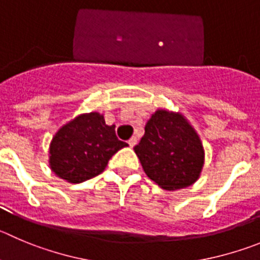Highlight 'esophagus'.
Listing matches in <instances>:
<instances>
[{
    "label": "esophagus",
    "mask_w": 260,
    "mask_h": 260,
    "mask_svg": "<svg viewBox=\"0 0 260 260\" xmlns=\"http://www.w3.org/2000/svg\"><path fill=\"white\" fill-rule=\"evenodd\" d=\"M128 145H129L131 147H135L136 145H137V138H136V137L131 138L129 141H128Z\"/></svg>",
    "instance_id": "esophagus-1"
}]
</instances>
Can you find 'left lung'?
Returning a JSON list of instances; mask_svg holds the SVG:
<instances>
[{
	"label": "left lung",
	"instance_id": "1",
	"mask_svg": "<svg viewBox=\"0 0 260 260\" xmlns=\"http://www.w3.org/2000/svg\"><path fill=\"white\" fill-rule=\"evenodd\" d=\"M135 152L147 177L169 191L192 185L204 166L198 133L182 114L167 110L152 114Z\"/></svg>",
	"mask_w": 260,
	"mask_h": 260
}]
</instances>
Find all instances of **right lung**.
Listing matches in <instances>:
<instances>
[{
	"label": "right lung",
	"mask_w": 260,
	"mask_h": 260,
	"mask_svg": "<svg viewBox=\"0 0 260 260\" xmlns=\"http://www.w3.org/2000/svg\"><path fill=\"white\" fill-rule=\"evenodd\" d=\"M128 144L118 140L115 125H106L99 113L79 115L60 128L50 145V167L70 183L103 173L110 157Z\"/></svg>",
	"instance_id": "right-lung-1"
}]
</instances>
